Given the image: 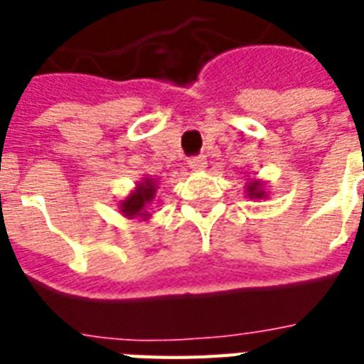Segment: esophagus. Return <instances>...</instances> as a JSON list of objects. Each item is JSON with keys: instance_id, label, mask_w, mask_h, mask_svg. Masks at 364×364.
<instances>
[{"instance_id": "obj_1", "label": "esophagus", "mask_w": 364, "mask_h": 364, "mask_svg": "<svg viewBox=\"0 0 364 364\" xmlns=\"http://www.w3.org/2000/svg\"><path fill=\"white\" fill-rule=\"evenodd\" d=\"M189 167L193 171H205L206 169V159L205 158H191Z\"/></svg>"}]
</instances>
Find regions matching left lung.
I'll use <instances>...</instances> for the list:
<instances>
[{
  "mask_svg": "<svg viewBox=\"0 0 364 364\" xmlns=\"http://www.w3.org/2000/svg\"><path fill=\"white\" fill-rule=\"evenodd\" d=\"M245 193L252 200H261V198L269 197V191L265 189V183L261 179H250L245 183Z\"/></svg>",
  "mask_w": 364,
  "mask_h": 364,
  "instance_id": "left-lung-1",
  "label": "left lung"
}]
</instances>
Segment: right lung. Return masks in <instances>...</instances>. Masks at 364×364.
Wrapping results in <instances>:
<instances>
[{
  "mask_svg": "<svg viewBox=\"0 0 364 364\" xmlns=\"http://www.w3.org/2000/svg\"><path fill=\"white\" fill-rule=\"evenodd\" d=\"M156 191H158V181L151 177H142L136 183V187L127 197L119 200V213L127 218H140V220H150L151 203L156 198Z\"/></svg>",
  "mask_w": 364,
  "mask_h": 364,
  "instance_id": "add662e5",
  "label": "right lung"
}]
</instances>
